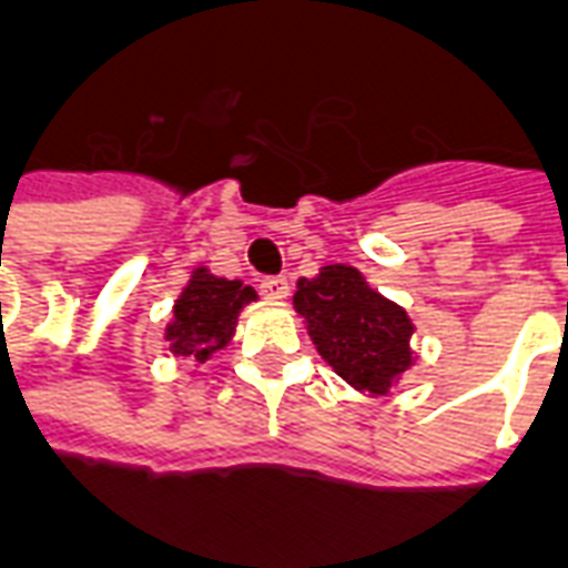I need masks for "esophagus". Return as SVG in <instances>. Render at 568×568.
I'll return each instance as SVG.
<instances>
[{"instance_id":"34e87169","label":"esophagus","mask_w":568,"mask_h":568,"mask_svg":"<svg viewBox=\"0 0 568 568\" xmlns=\"http://www.w3.org/2000/svg\"><path fill=\"white\" fill-rule=\"evenodd\" d=\"M260 293L272 302H281L290 296V284L287 278H263L260 281Z\"/></svg>"}]
</instances>
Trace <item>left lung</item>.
I'll list each match as a JSON object with an SVG mask.
<instances>
[{
  "label": "left lung",
  "instance_id": "left-lung-1",
  "mask_svg": "<svg viewBox=\"0 0 568 568\" xmlns=\"http://www.w3.org/2000/svg\"><path fill=\"white\" fill-rule=\"evenodd\" d=\"M293 308L323 362L368 398L389 395L416 365L410 314L371 287L359 268L320 266L314 278L296 281Z\"/></svg>",
  "mask_w": 568,
  "mask_h": 568
}]
</instances>
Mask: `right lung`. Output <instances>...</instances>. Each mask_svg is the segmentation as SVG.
Segmentation results:
<instances>
[{
    "instance_id": "obj_1",
    "label": "right lung",
    "mask_w": 568,
    "mask_h": 568,
    "mask_svg": "<svg viewBox=\"0 0 568 568\" xmlns=\"http://www.w3.org/2000/svg\"><path fill=\"white\" fill-rule=\"evenodd\" d=\"M257 302V290L212 275L206 266H197L173 302V317L164 326V341L170 353L191 356L194 362H209L236 335L239 314L245 305Z\"/></svg>"
}]
</instances>
